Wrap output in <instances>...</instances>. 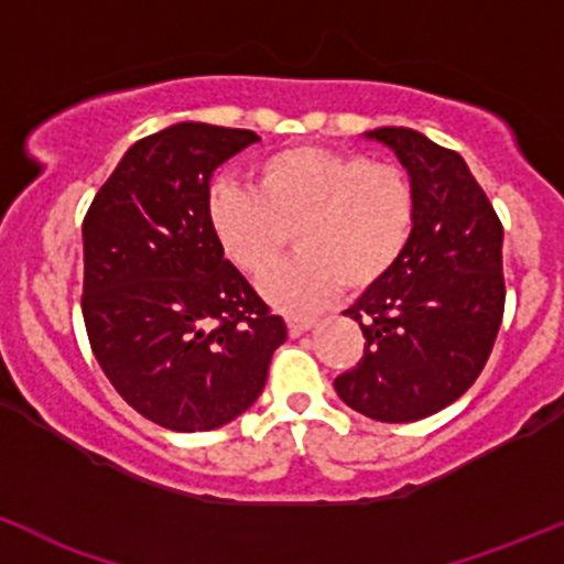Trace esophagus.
<instances>
[{"instance_id": "1", "label": "esophagus", "mask_w": 564, "mask_h": 564, "mask_svg": "<svg viewBox=\"0 0 564 564\" xmlns=\"http://www.w3.org/2000/svg\"><path fill=\"white\" fill-rule=\"evenodd\" d=\"M316 316H286V327L292 335H302V332L316 327Z\"/></svg>"}]
</instances>
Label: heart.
Wrapping results in <instances>:
<instances>
[{"label":"heart","mask_w":564,"mask_h":564,"mask_svg":"<svg viewBox=\"0 0 564 564\" xmlns=\"http://www.w3.org/2000/svg\"><path fill=\"white\" fill-rule=\"evenodd\" d=\"M251 177L253 188H213L207 216L221 251L248 275L275 264L294 232L297 257L259 281L264 300L281 311H316L343 283L365 292L405 253L416 186L400 164L294 145L259 159Z\"/></svg>","instance_id":"obj_1"}]
</instances>
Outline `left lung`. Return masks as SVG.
Returning <instances> with one entry per match:
<instances>
[{"label":"left lung","mask_w":564,"mask_h":564,"mask_svg":"<svg viewBox=\"0 0 564 564\" xmlns=\"http://www.w3.org/2000/svg\"><path fill=\"white\" fill-rule=\"evenodd\" d=\"M416 186V224L383 281L346 311L365 354L335 378L348 408L376 422L432 416L481 376L506 311L502 224L465 159L405 127L367 132Z\"/></svg>","instance_id":"left-lung-1"}]
</instances>
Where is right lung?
<instances>
[{
    "instance_id": "right-lung-1",
    "label": "right lung",
    "mask_w": 564,
    "mask_h": 564,
    "mask_svg": "<svg viewBox=\"0 0 564 564\" xmlns=\"http://www.w3.org/2000/svg\"><path fill=\"white\" fill-rule=\"evenodd\" d=\"M251 129L175 123L134 142L83 218V322L112 389L175 432L257 402L286 324L224 259L210 177Z\"/></svg>"
}]
</instances>
